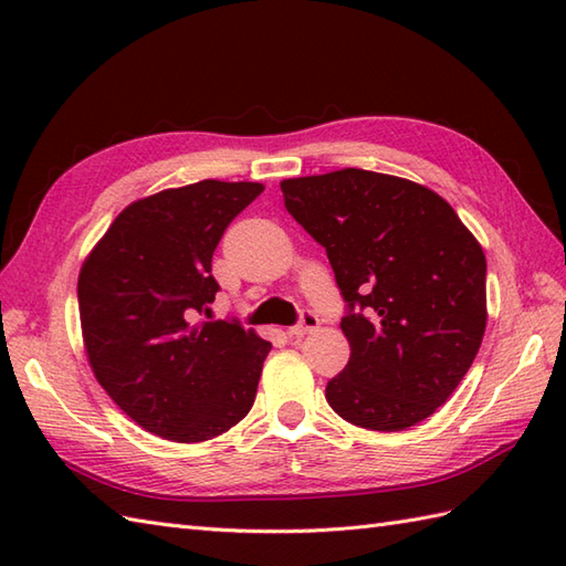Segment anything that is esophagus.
Segmentation results:
<instances>
[{
	"instance_id": "34e87169",
	"label": "esophagus",
	"mask_w": 566,
	"mask_h": 566,
	"mask_svg": "<svg viewBox=\"0 0 566 566\" xmlns=\"http://www.w3.org/2000/svg\"><path fill=\"white\" fill-rule=\"evenodd\" d=\"M318 326H321V321H318V316L314 314V311H304L296 326L290 328V338H304V335L314 333Z\"/></svg>"
}]
</instances>
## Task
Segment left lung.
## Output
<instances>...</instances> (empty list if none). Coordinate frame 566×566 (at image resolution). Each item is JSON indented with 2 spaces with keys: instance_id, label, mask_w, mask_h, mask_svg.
<instances>
[{
  "instance_id": "obj_1",
  "label": "left lung",
  "mask_w": 566,
  "mask_h": 566,
  "mask_svg": "<svg viewBox=\"0 0 566 566\" xmlns=\"http://www.w3.org/2000/svg\"><path fill=\"white\" fill-rule=\"evenodd\" d=\"M326 248L350 359L326 387L347 423L394 432L438 411L482 345L486 258L460 216L411 179L345 167L280 185Z\"/></svg>"
}]
</instances>
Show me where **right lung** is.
I'll return each mask as SVG.
<instances>
[{
  "mask_svg": "<svg viewBox=\"0 0 566 566\" xmlns=\"http://www.w3.org/2000/svg\"><path fill=\"white\" fill-rule=\"evenodd\" d=\"M260 182H201L138 199L84 260L80 323L94 377L153 436L203 442L243 420L272 345L238 321H199L223 231Z\"/></svg>",
  "mask_w": 566,
  "mask_h": 566,
  "instance_id": "obj_1",
  "label": "right lung"
}]
</instances>
